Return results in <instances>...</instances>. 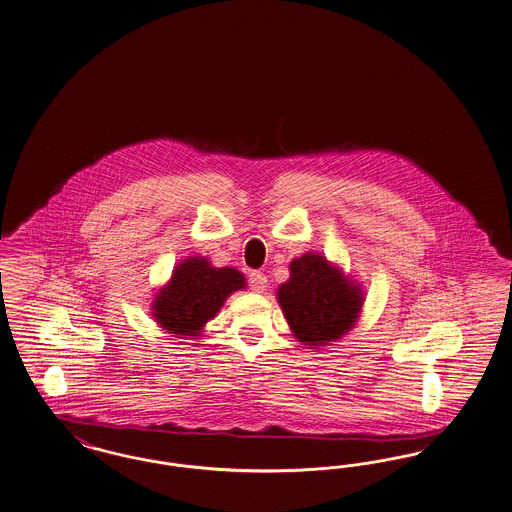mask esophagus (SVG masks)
Segmentation results:
<instances>
[{"mask_svg": "<svg viewBox=\"0 0 512 512\" xmlns=\"http://www.w3.org/2000/svg\"><path fill=\"white\" fill-rule=\"evenodd\" d=\"M248 285L254 293H264L266 287H268V277L262 271H252L248 275Z\"/></svg>", "mask_w": 512, "mask_h": 512, "instance_id": "1", "label": "esophagus"}]
</instances>
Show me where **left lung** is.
Masks as SVG:
<instances>
[{"mask_svg":"<svg viewBox=\"0 0 512 512\" xmlns=\"http://www.w3.org/2000/svg\"><path fill=\"white\" fill-rule=\"evenodd\" d=\"M291 277L277 300L296 339L310 349L341 339L356 322L362 293L343 271L320 254H304L291 262Z\"/></svg>","mask_w":512,"mask_h":512,"instance_id":"8db88e82","label":"left lung"}]
</instances>
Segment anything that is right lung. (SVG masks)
Wrapping results in <instances>:
<instances>
[{"mask_svg":"<svg viewBox=\"0 0 512 512\" xmlns=\"http://www.w3.org/2000/svg\"><path fill=\"white\" fill-rule=\"evenodd\" d=\"M244 285L241 271L212 268L206 258L194 256L173 269L171 281L154 300L152 316L167 333L194 339L204 323L216 316L227 296Z\"/></svg>","mask_w":512,"mask_h":512,"instance_id":"add662e5","label":"right lung"}]
</instances>
